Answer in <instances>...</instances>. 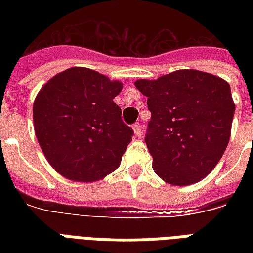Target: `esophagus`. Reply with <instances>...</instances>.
I'll return each mask as SVG.
<instances>
[{"instance_id":"obj_1","label":"esophagus","mask_w":253,"mask_h":253,"mask_svg":"<svg viewBox=\"0 0 253 253\" xmlns=\"http://www.w3.org/2000/svg\"><path fill=\"white\" fill-rule=\"evenodd\" d=\"M132 130H134L135 135H136L138 138L142 136V125H140V123H134V125H132Z\"/></svg>"}]
</instances>
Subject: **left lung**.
<instances>
[{
	"instance_id": "obj_1",
	"label": "left lung",
	"mask_w": 253,
	"mask_h": 253,
	"mask_svg": "<svg viewBox=\"0 0 253 253\" xmlns=\"http://www.w3.org/2000/svg\"><path fill=\"white\" fill-rule=\"evenodd\" d=\"M151 121L146 144L155 173L172 185L202 180L223 156L235 105L227 81L196 69H180L158 80H138Z\"/></svg>"
}]
</instances>
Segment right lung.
Returning a JSON list of instances; mask_svg holds the SVG:
<instances>
[{
  "instance_id": "obj_1",
  "label": "right lung",
  "mask_w": 253,
  "mask_h": 253,
  "mask_svg": "<svg viewBox=\"0 0 253 253\" xmlns=\"http://www.w3.org/2000/svg\"><path fill=\"white\" fill-rule=\"evenodd\" d=\"M122 84L75 67L42 87L33 107L34 128L49 164L73 181L91 182L118 168L134 131L113 101Z\"/></svg>"
}]
</instances>
